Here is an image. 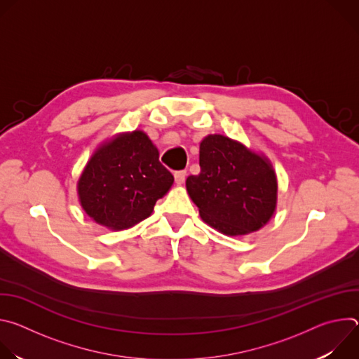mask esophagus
Returning a JSON list of instances; mask_svg holds the SVG:
<instances>
[{
	"label": "esophagus",
	"mask_w": 359,
	"mask_h": 359,
	"mask_svg": "<svg viewBox=\"0 0 359 359\" xmlns=\"http://www.w3.org/2000/svg\"><path fill=\"white\" fill-rule=\"evenodd\" d=\"M175 180L177 184H183L186 180V170H177L175 172Z\"/></svg>",
	"instance_id": "obj_1"
}]
</instances>
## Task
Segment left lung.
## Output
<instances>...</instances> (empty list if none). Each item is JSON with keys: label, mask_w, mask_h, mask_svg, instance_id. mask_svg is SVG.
Masks as SVG:
<instances>
[{"label": "left lung", "mask_w": 359, "mask_h": 359, "mask_svg": "<svg viewBox=\"0 0 359 359\" xmlns=\"http://www.w3.org/2000/svg\"><path fill=\"white\" fill-rule=\"evenodd\" d=\"M200 173L189 176L186 189L200 217L227 236L262 229L277 206V177L266 156L223 135L200 143Z\"/></svg>", "instance_id": "obj_1"}]
</instances>
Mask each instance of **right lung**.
<instances>
[{"instance_id":"1","label":"right lung","mask_w":359,"mask_h":359,"mask_svg":"<svg viewBox=\"0 0 359 359\" xmlns=\"http://www.w3.org/2000/svg\"><path fill=\"white\" fill-rule=\"evenodd\" d=\"M146 133L118 135L102 144L86 163L78 196L85 213L111 230L129 229L149 217L173 184Z\"/></svg>"}]
</instances>
